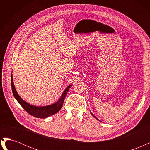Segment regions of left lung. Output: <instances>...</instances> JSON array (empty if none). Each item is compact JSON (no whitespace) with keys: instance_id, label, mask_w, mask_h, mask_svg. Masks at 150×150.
I'll list each match as a JSON object with an SVG mask.
<instances>
[{"instance_id":"1","label":"left lung","mask_w":150,"mask_h":150,"mask_svg":"<svg viewBox=\"0 0 150 150\" xmlns=\"http://www.w3.org/2000/svg\"><path fill=\"white\" fill-rule=\"evenodd\" d=\"M91 115H93V116H94V117H95V116H94V115H93V113H91ZM96 119H97V118H96Z\"/></svg>"}]
</instances>
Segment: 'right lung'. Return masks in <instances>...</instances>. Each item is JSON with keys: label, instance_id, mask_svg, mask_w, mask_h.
Listing matches in <instances>:
<instances>
[{"label": "right lung", "instance_id": "add662e5", "mask_svg": "<svg viewBox=\"0 0 150 150\" xmlns=\"http://www.w3.org/2000/svg\"><path fill=\"white\" fill-rule=\"evenodd\" d=\"M11 86H12V90L13 94V96L15 97L16 100L19 102V103L22 106L24 110L28 112L29 114L33 116L36 117H39V118H46L49 116H52L54 114H56L59 111L62 106L65 97L66 96V94L67 93L68 91L69 88L72 86V84L69 85L67 86L64 93H62L61 98L59 99L57 102L54 103L51 105H49L46 106H42V107H38L35 106H32L30 104L24 101L17 94L16 90L15 89L14 84L13 82V77L12 74H11Z\"/></svg>", "mask_w": 150, "mask_h": 150}]
</instances>
